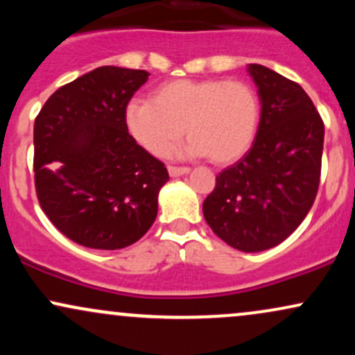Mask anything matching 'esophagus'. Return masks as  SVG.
Instances as JSON below:
<instances>
[{
	"mask_svg": "<svg viewBox=\"0 0 355 355\" xmlns=\"http://www.w3.org/2000/svg\"><path fill=\"white\" fill-rule=\"evenodd\" d=\"M189 172H190L189 166H168L170 177H180V175H185Z\"/></svg>",
	"mask_w": 355,
	"mask_h": 355,
	"instance_id": "34e87169",
	"label": "esophagus"
}]
</instances>
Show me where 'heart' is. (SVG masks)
I'll return each instance as SVG.
<instances>
[{"label":"heart","instance_id":"b5f03b06","mask_svg":"<svg viewBox=\"0 0 355 355\" xmlns=\"http://www.w3.org/2000/svg\"><path fill=\"white\" fill-rule=\"evenodd\" d=\"M260 121V100L240 80H173L155 88L152 100L126 105L130 135L155 157H166L183 137H190V157H210L230 164L250 148Z\"/></svg>","mask_w":355,"mask_h":355}]
</instances>
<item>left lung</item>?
Here are the masks:
<instances>
[{"instance_id": "1", "label": "left lung", "mask_w": 355, "mask_h": 355, "mask_svg": "<svg viewBox=\"0 0 355 355\" xmlns=\"http://www.w3.org/2000/svg\"><path fill=\"white\" fill-rule=\"evenodd\" d=\"M247 70L262 105L259 130L252 148L217 175L203 217L230 247L262 252L284 242L313 205L324 121L299 83L262 64Z\"/></svg>"}]
</instances>
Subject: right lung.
<instances>
[{"instance_id":"add662e5","label":"right lung","mask_w":355,"mask_h":355,"mask_svg":"<svg viewBox=\"0 0 355 355\" xmlns=\"http://www.w3.org/2000/svg\"><path fill=\"white\" fill-rule=\"evenodd\" d=\"M145 70L100 67L56 89L35 120V187L46 217L83 247L118 250L157 218L168 172L128 133Z\"/></svg>"}]
</instances>
